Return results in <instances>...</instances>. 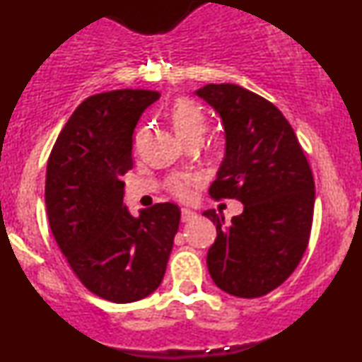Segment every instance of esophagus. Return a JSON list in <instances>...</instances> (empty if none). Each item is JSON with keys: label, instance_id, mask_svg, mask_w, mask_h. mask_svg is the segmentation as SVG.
<instances>
[{"label": "esophagus", "instance_id": "esophagus-1", "mask_svg": "<svg viewBox=\"0 0 362 362\" xmlns=\"http://www.w3.org/2000/svg\"><path fill=\"white\" fill-rule=\"evenodd\" d=\"M197 218V214L190 209H182V223H190Z\"/></svg>", "mask_w": 362, "mask_h": 362}]
</instances>
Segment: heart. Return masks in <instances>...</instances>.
Masks as SVG:
<instances>
[{
  "label": "heart",
  "instance_id": "heart-1",
  "mask_svg": "<svg viewBox=\"0 0 362 362\" xmlns=\"http://www.w3.org/2000/svg\"><path fill=\"white\" fill-rule=\"evenodd\" d=\"M170 120L175 129L177 136L184 141L185 144L194 143V141H202V136L206 134L207 119L204 112L199 109L194 102L180 98L170 109ZM143 139V131L136 136V146ZM199 187V180L192 175H175L168 178L167 190L173 197L180 201H189L192 197L195 189Z\"/></svg>",
  "mask_w": 362,
  "mask_h": 362
}]
</instances>
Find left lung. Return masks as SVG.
<instances>
[{
	"label": "left lung",
	"instance_id": "1",
	"mask_svg": "<svg viewBox=\"0 0 362 362\" xmlns=\"http://www.w3.org/2000/svg\"><path fill=\"white\" fill-rule=\"evenodd\" d=\"M201 98L221 115L226 156L209 194L236 199L243 213L216 224L207 269L219 289L238 298H260L298 267L310 242L315 182L291 124L274 103L231 83L202 86Z\"/></svg>",
	"mask_w": 362,
	"mask_h": 362
}]
</instances>
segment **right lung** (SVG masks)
<instances>
[{"instance_id":"add662e5","label":"right lung","mask_w":362,"mask_h":362,"mask_svg":"<svg viewBox=\"0 0 362 362\" xmlns=\"http://www.w3.org/2000/svg\"><path fill=\"white\" fill-rule=\"evenodd\" d=\"M158 98L151 90L91 95L64 124L47 161L45 207L57 247L81 284L112 303L143 300L161 284L180 223L172 202L138 218L122 202L134 127Z\"/></svg>"}]
</instances>
